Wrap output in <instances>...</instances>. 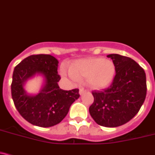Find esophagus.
I'll return each instance as SVG.
<instances>
[{"mask_svg":"<svg viewBox=\"0 0 155 155\" xmlns=\"http://www.w3.org/2000/svg\"><path fill=\"white\" fill-rule=\"evenodd\" d=\"M85 92H86V90H84V88H82V87L79 88V94H80L81 96L83 95V94H84Z\"/></svg>","mask_w":155,"mask_h":155,"instance_id":"esophagus-1","label":"esophagus"}]
</instances>
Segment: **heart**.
Here are the masks:
<instances>
[{"mask_svg":"<svg viewBox=\"0 0 155 155\" xmlns=\"http://www.w3.org/2000/svg\"><path fill=\"white\" fill-rule=\"evenodd\" d=\"M61 73L68 76L74 82L79 79H86L87 84L93 89H102L108 86L116 73L113 61L99 57H88L74 61L70 65V70L61 67Z\"/></svg>","mask_w":155,"mask_h":155,"instance_id":"obj_1","label":"heart"}]
</instances>
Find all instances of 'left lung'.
Masks as SVG:
<instances>
[{"instance_id":"obj_1","label":"left lung","mask_w":155,"mask_h":155,"mask_svg":"<svg viewBox=\"0 0 155 155\" xmlns=\"http://www.w3.org/2000/svg\"><path fill=\"white\" fill-rule=\"evenodd\" d=\"M116 67V75L109 87L93 91L94 102L89 112L99 125L120 126L131 120L140 109L146 96L144 70L134 60L119 54H110Z\"/></svg>"}]
</instances>
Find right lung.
I'll return each instance as SVG.
<instances>
[{"label": "right lung", "instance_id": "1", "mask_svg": "<svg viewBox=\"0 0 155 155\" xmlns=\"http://www.w3.org/2000/svg\"><path fill=\"white\" fill-rule=\"evenodd\" d=\"M58 64L50 55H32L15 68L11 84L13 102L19 114L31 124L43 128L58 124L79 99V89L64 91L59 87ZM35 74H41L44 83L39 94L32 95L24 86Z\"/></svg>", "mask_w": 155, "mask_h": 155}]
</instances>
